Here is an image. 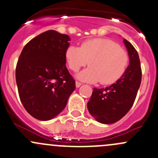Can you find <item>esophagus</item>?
I'll list each match as a JSON object with an SVG mask.
<instances>
[{
	"mask_svg": "<svg viewBox=\"0 0 158 158\" xmlns=\"http://www.w3.org/2000/svg\"><path fill=\"white\" fill-rule=\"evenodd\" d=\"M81 85H82V83H81V82H78V81H76V88H79V87H80Z\"/></svg>",
	"mask_w": 158,
	"mask_h": 158,
	"instance_id": "esophagus-1",
	"label": "esophagus"
}]
</instances>
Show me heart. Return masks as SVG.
Returning <instances> with one entry per match:
<instances>
[{"label": "heart", "mask_w": 158, "mask_h": 158, "mask_svg": "<svg viewBox=\"0 0 158 158\" xmlns=\"http://www.w3.org/2000/svg\"><path fill=\"white\" fill-rule=\"evenodd\" d=\"M65 57L68 67L73 72L89 64L90 67L77 75L78 79L91 83L100 82L103 85L114 83L122 78L129 62L128 52L106 38L88 40L80 47L69 46Z\"/></svg>", "instance_id": "1"}]
</instances>
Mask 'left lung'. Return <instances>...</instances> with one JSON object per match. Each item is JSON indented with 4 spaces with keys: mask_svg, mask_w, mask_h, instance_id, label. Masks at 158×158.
Segmentation results:
<instances>
[{
    "mask_svg": "<svg viewBox=\"0 0 158 158\" xmlns=\"http://www.w3.org/2000/svg\"><path fill=\"white\" fill-rule=\"evenodd\" d=\"M130 64L122 78L105 89L94 88L87 108L92 117L102 124H112L123 118L133 106L141 82L139 56L135 47L124 40Z\"/></svg>",
    "mask_w": 158,
    "mask_h": 158,
    "instance_id": "left-lung-1",
    "label": "left lung"
}]
</instances>
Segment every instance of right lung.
I'll return each instance as SVG.
<instances>
[{"instance_id":"obj_1","label":"right lung","mask_w":158,"mask_h":158,"mask_svg":"<svg viewBox=\"0 0 158 158\" xmlns=\"http://www.w3.org/2000/svg\"><path fill=\"white\" fill-rule=\"evenodd\" d=\"M70 38L55 30L38 35L25 45L16 66L19 96L30 115L50 120L66 107L76 82L66 66Z\"/></svg>"}]
</instances>
